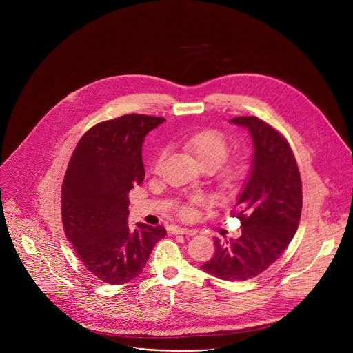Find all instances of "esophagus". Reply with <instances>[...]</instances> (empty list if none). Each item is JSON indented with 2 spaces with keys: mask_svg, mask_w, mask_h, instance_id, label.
<instances>
[{
  "mask_svg": "<svg viewBox=\"0 0 353 353\" xmlns=\"http://www.w3.org/2000/svg\"><path fill=\"white\" fill-rule=\"evenodd\" d=\"M172 233L174 234H188V236H194L195 234V230L192 229H188V228H180V226H176L172 229Z\"/></svg>",
  "mask_w": 353,
  "mask_h": 353,
  "instance_id": "esophagus-1",
  "label": "esophagus"
}]
</instances>
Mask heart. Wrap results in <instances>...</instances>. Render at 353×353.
I'll return each instance as SVG.
<instances>
[{"instance_id":"1","label":"heart","mask_w":353,"mask_h":353,"mask_svg":"<svg viewBox=\"0 0 353 353\" xmlns=\"http://www.w3.org/2000/svg\"><path fill=\"white\" fill-rule=\"evenodd\" d=\"M184 148L195 157L198 163L204 169L216 172V181L219 188L232 190L248 172L250 161L247 157H234L228 161L230 145L225 134L216 130L198 131L183 141ZM166 157V149H161L154 161V170L158 172L162 168ZM183 218H188L192 210L188 205H183L179 210Z\"/></svg>"}]
</instances>
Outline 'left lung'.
I'll return each mask as SVG.
<instances>
[{"mask_svg": "<svg viewBox=\"0 0 353 353\" xmlns=\"http://www.w3.org/2000/svg\"><path fill=\"white\" fill-rule=\"evenodd\" d=\"M230 121L248 128L254 143L253 169L232 211L240 219L241 236L229 241L215 239V254L201 268L225 281H247L282 256L297 230L303 198L286 138L256 116Z\"/></svg>", "mask_w": 353, "mask_h": 353, "instance_id": "8db88e82", "label": "left lung"}]
</instances>
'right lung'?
Returning a JSON list of instances; mask_svg holds the SVG:
<instances>
[{"label":"right lung","instance_id":"1","mask_svg":"<svg viewBox=\"0 0 353 353\" xmlns=\"http://www.w3.org/2000/svg\"><path fill=\"white\" fill-rule=\"evenodd\" d=\"M163 117L124 114L89 128L77 143L61 187L63 228L85 268L123 285L138 276L163 226H128V192L145 179V135Z\"/></svg>","mask_w":353,"mask_h":353}]
</instances>
